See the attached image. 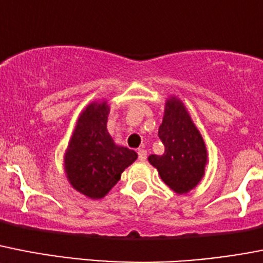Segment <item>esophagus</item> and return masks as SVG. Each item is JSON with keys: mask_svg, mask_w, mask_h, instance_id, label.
<instances>
[{"mask_svg": "<svg viewBox=\"0 0 263 263\" xmlns=\"http://www.w3.org/2000/svg\"><path fill=\"white\" fill-rule=\"evenodd\" d=\"M137 153H138V159H140V161H146V158H147L146 150L138 149V152H137Z\"/></svg>", "mask_w": 263, "mask_h": 263, "instance_id": "1", "label": "esophagus"}]
</instances>
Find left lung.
Returning <instances> with one entry per match:
<instances>
[{
    "label": "left lung",
    "instance_id": "obj_1",
    "mask_svg": "<svg viewBox=\"0 0 263 263\" xmlns=\"http://www.w3.org/2000/svg\"><path fill=\"white\" fill-rule=\"evenodd\" d=\"M158 137L165 153L152 154L149 162L158 170L163 182L178 194L194 189L205 174L208 152L198 129L178 98L173 97L166 102Z\"/></svg>",
    "mask_w": 263,
    "mask_h": 263
}]
</instances>
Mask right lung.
<instances>
[{
	"label": "right lung",
	"instance_id": "1",
	"mask_svg": "<svg viewBox=\"0 0 263 263\" xmlns=\"http://www.w3.org/2000/svg\"><path fill=\"white\" fill-rule=\"evenodd\" d=\"M107 102H93L81 113L65 154V172L77 192L93 199L109 193L137 153L118 146L106 129Z\"/></svg>",
	"mask_w": 263,
	"mask_h": 263
}]
</instances>
